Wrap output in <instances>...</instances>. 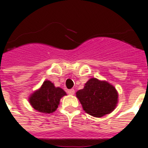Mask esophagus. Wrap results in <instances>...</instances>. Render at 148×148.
Segmentation results:
<instances>
[{
  "instance_id": "obj_1",
  "label": "esophagus",
  "mask_w": 148,
  "mask_h": 148,
  "mask_svg": "<svg viewBox=\"0 0 148 148\" xmlns=\"http://www.w3.org/2000/svg\"><path fill=\"white\" fill-rule=\"evenodd\" d=\"M67 93H69V95H73V94L75 93V90H74V89L69 90H68V91H67Z\"/></svg>"
}]
</instances>
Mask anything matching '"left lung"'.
<instances>
[{
	"mask_svg": "<svg viewBox=\"0 0 148 148\" xmlns=\"http://www.w3.org/2000/svg\"><path fill=\"white\" fill-rule=\"evenodd\" d=\"M76 97L85 112L96 117L113 112L118 100L115 88L106 81L96 78L88 80L84 88L76 92Z\"/></svg>",
	"mask_w": 148,
	"mask_h": 148,
	"instance_id": "1",
	"label": "left lung"
}]
</instances>
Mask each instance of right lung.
<instances>
[{
	"instance_id": "right-lung-1",
	"label": "right lung",
	"mask_w": 148,
	"mask_h": 148,
	"mask_svg": "<svg viewBox=\"0 0 148 148\" xmlns=\"http://www.w3.org/2000/svg\"><path fill=\"white\" fill-rule=\"evenodd\" d=\"M66 95L60 88H56L50 81H45L40 89L29 97V103L35 110L44 114L55 112L60 103V99Z\"/></svg>"
}]
</instances>
